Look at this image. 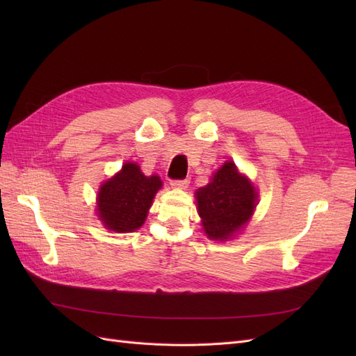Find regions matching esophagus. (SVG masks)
<instances>
[{
  "mask_svg": "<svg viewBox=\"0 0 356 356\" xmlns=\"http://www.w3.org/2000/svg\"><path fill=\"white\" fill-rule=\"evenodd\" d=\"M188 184H190V179H188V178L170 181V186H172V187H175V188H186Z\"/></svg>",
  "mask_w": 356,
  "mask_h": 356,
  "instance_id": "esophagus-1",
  "label": "esophagus"
}]
</instances>
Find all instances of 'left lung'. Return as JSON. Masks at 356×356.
<instances>
[{
	"mask_svg": "<svg viewBox=\"0 0 356 356\" xmlns=\"http://www.w3.org/2000/svg\"><path fill=\"white\" fill-rule=\"evenodd\" d=\"M196 199L204 233L211 239L222 241L251 218L257 193L233 161H225L209 184L196 191Z\"/></svg>",
	"mask_w": 356,
	"mask_h": 356,
	"instance_id": "obj_1",
	"label": "left lung"
}]
</instances>
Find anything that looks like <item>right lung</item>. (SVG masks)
Instances as JSON below:
<instances>
[{"label": "right lung", "mask_w": 356, "mask_h": 356, "mask_svg": "<svg viewBox=\"0 0 356 356\" xmlns=\"http://www.w3.org/2000/svg\"><path fill=\"white\" fill-rule=\"evenodd\" d=\"M159 177H145L136 163H126L120 174L102 184L98 211L104 224L113 232H134L144 224L157 190Z\"/></svg>", "instance_id": "right-lung-1"}]
</instances>
